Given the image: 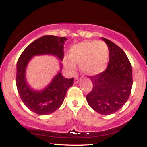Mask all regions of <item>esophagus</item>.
Returning a JSON list of instances; mask_svg holds the SVG:
<instances>
[{"instance_id":"esophagus-1","label":"esophagus","mask_w":147,"mask_h":147,"mask_svg":"<svg viewBox=\"0 0 147 147\" xmlns=\"http://www.w3.org/2000/svg\"><path fill=\"white\" fill-rule=\"evenodd\" d=\"M79 81H80V79H79L78 76H76V77H75V84H77L79 82Z\"/></svg>"}]
</instances>
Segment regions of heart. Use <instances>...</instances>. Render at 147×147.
Returning <instances> with one entry per match:
<instances>
[{
    "label": "heart",
    "mask_w": 147,
    "mask_h": 147,
    "mask_svg": "<svg viewBox=\"0 0 147 147\" xmlns=\"http://www.w3.org/2000/svg\"><path fill=\"white\" fill-rule=\"evenodd\" d=\"M109 59V48L106 43L97 40L86 41L72 47L69 57H65L63 63L71 72H75V63L79 69L89 76L102 72L107 67Z\"/></svg>",
    "instance_id": "obj_1"
}]
</instances>
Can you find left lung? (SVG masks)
Segmentation results:
<instances>
[{"label": "left lung", "instance_id": "1", "mask_svg": "<svg viewBox=\"0 0 147 147\" xmlns=\"http://www.w3.org/2000/svg\"><path fill=\"white\" fill-rule=\"evenodd\" d=\"M102 38L109 48V64L104 72L90 77L93 87L86 100L94 111L108 115L119 111L129 99L133 85L132 67L122 49Z\"/></svg>", "mask_w": 147, "mask_h": 147}]
</instances>
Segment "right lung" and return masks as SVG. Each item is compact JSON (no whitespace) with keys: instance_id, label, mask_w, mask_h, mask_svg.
<instances>
[{"instance_id":"add662e5","label":"right lung","mask_w":147,"mask_h":147,"mask_svg":"<svg viewBox=\"0 0 147 147\" xmlns=\"http://www.w3.org/2000/svg\"><path fill=\"white\" fill-rule=\"evenodd\" d=\"M67 41L65 37L45 35L35 40L27 47L18 58L16 64V84L22 102L30 111L40 115L51 114L60 107L63 102L67 90L73 85L74 78L67 79L60 71L54 77L50 84L43 90H34L26 79V68L34 56L53 55L63 61V45Z\"/></svg>"}]
</instances>
